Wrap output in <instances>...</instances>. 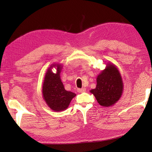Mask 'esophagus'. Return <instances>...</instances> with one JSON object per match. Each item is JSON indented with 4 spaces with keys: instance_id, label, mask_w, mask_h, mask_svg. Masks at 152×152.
Here are the masks:
<instances>
[{
    "instance_id": "obj_1",
    "label": "esophagus",
    "mask_w": 152,
    "mask_h": 152,
    "mask_svg": "<svg viewBox=\"0 0 152 152\" xmlns=\"http://www.w3.org/2000/svg\"><path fill=\"white\" fill-rule=\"evenodd\" d=\"M86 91V89L85 88H82V89H77V92L79 93H83L84 92Z\"/></svg>"
}]
</instances>
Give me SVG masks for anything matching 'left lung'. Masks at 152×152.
I'll use <instances>...</instances> for the list:
<instances>
[{
	"instance_id": "left-lung-1",
	"label": "left lung",
	"mask_w": 152,
	"mask_h": 152,
	"mask_svg": "<svg viewBox=\"0 0 152 152\" xmlns=\"http://www.w3.org/2000/svg\"><path fill=\"white\" fill-rule=\"evenodd\" d=\"M123 91V83L121 74L117 67L110 63L98 75L95 89L90 92L101 106L108 107L119 100Z\"/></svg>"
}]
</instances>
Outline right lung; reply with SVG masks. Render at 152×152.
<instances>
[{
    "mask_svg": "<svg viewBox=\"0 0 152 152\" xmlns=\"http://www.w3.org/2000/svg\"><path fill=\"white\" fill-rule=\"evenodd\" d=\"M57 67V73H53L51 68ZM62 66L59 64H53L48 69L45 74L42 86L43 99L47 105L55 111L66 110L76 94L67 91L60 79V72Z\"/></svg>",
    "mask_w": 152,
    "mask_h": 152,
    "instance_id": "add662e5",
    "label": "right lung"
}]
</instances>
